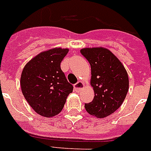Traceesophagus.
<instances>
[{"label":"esophagus","mask_w":151,"mask_h":151,"mask_svg":"<svg viewBox=\"0 0 151 151\" xmlns=\"http://www.w3.org/2000/svg\"><path fill=\"white\" fill-rule=\"evenodd\" d=\"M83 87H84L83 83L81 82V81H79V82H77L74 85V89L76 91H81L83 88Z\"/></svg>","instance_id":"esophagus-1"}]
</instances>
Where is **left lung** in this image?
Here are the masks:
<instances>
[{"mask_svg": "<svg viewBox=\"0 0 151 151\" xmlns=\"http://www.w3.org/2000/svg\"><path fill=\"white\" fill-rule=\"evenodd\" d=\"M80 52L90 63L91 84L95 92L92 101L85 104V109L93 116L105 118L113 114L125 99L129 89L127 72L106 48L86 47Z\"/></svg>", "mask_w": 151, "mask_h": 151, "instance_id": "8db88e82", "label": "left lung"}]
</instances>
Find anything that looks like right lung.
<instances>
[{
    "instance_id": "1",
    "label": "right lung",
    "mask_w": 151,
    "mask_h": 151,
    "mask_svg": "<svg viewBox=\"0 0 151 151\" xmlns=\"http://www.w3.org/2000/svg\"><path fill=\"white\" fill-rule=\"evenodd\" d=\"M67 48H52L40 53L24 68L20 86L32 109L44 117H53L62 111L73 86L67 80L60 63Z\"/></svg>"
}]
</instances>
